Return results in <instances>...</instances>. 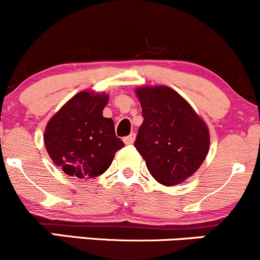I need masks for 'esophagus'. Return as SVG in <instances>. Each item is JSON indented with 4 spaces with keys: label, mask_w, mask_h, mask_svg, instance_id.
Here are the masks:
<instances>
[{
    "label": "esophagus",
    "mask_w": 260,
    "mask_h": 260,
    "mask_svg": "<svg viewBox=\"0 0 260 260\" xmlns=\"http://www.w3.org/2000/svg\"><path fill=\"white\" fill-rule=\"evenodd\" d=\"M135 139H136V135L135 133H132V135H129L128 137H124L123 142H124L125 144H132L133 142H135Z\"/></svg>",
    "instance_id": "1"
}]
</instances>
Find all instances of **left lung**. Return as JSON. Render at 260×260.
Returning <instances> with one entry per match:
<instances>
[{"label":"left lung","instance_id":"8db88e82","mask_svg":"<svg viewBox=\"0 0 260 260\" xmlns=\"http://www.w3.org/2000/svg\"><path fill=\"white\" fill-rule=\"evenodd\" d=\"M144 121L135 147L152 177L172 187L196 173L209 151V129L192 106L167 86L136 88Z\"/></svg>","mask_w":260,"mask_h":260}]
</instances>
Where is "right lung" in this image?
Segmentation results:
<instances>
[{
	"label": "right lung",
	"instance_id": "right-lung-1",
	"mask_svg": "<svg viewBox=\"0 0 260 260\" xmlns=\"http://www.w3.org/2000/svg\"><path fill=\"white\" fill-rule=\"evenodd\" d=\"M108 94L82 91L53 114L46 125L43 141L52 162L67 176L93 178L111 166L124 147L116 137L114 122L103 117Z\"/></svg>",
	"mask_w": 260,
	"mask_h": 260
}]
</instances>
